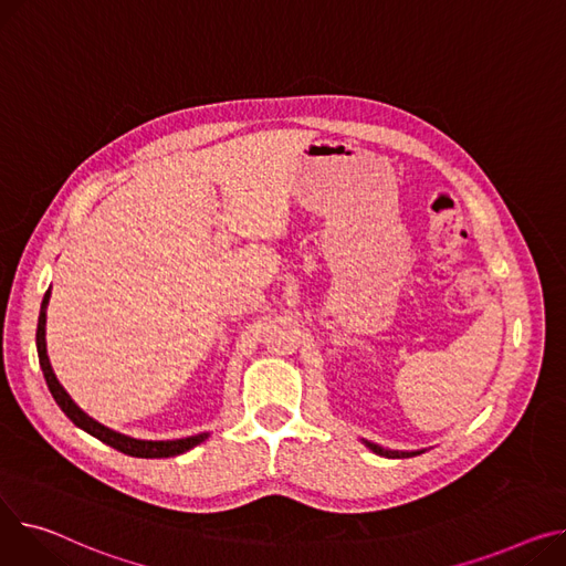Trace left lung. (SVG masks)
<instances>
[{"mask_svg":"<svg viewBox=\"0 0 566 566\" xmlns=\"http://www.w3.org/2000/svg\"><path fill=\"white\" fill-rule=\"evenodd\" d=\"M366 443V448H370L375 455H382V458H413V455H421L423 450H387V448H382V446H378V443H370V441H364Z\"/></svg>","mask_w":566,"mask_h":566,"instance_id":"8db88e82","label":"left lung"}]
</instances>
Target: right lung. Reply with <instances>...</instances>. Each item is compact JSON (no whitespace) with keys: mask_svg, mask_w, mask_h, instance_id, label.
<instances>
[{"mask_svg":"<svg viewBox=\"0 0 566 566\" xmlns=\"http://www.w3.org/2000/svg\"><path fill=\"white\" fill-rule=\"evenodd\" d=\"M52 289V286H50ZM45 293L43 297V305H41V314H38V329H35V348H38V361H41V368H43V375H45V382L50 387V394L54 396L56 405L63 409L65 417L82 428L84 432L93 434L95 439H99L102 443L111 446L120 450V453L125 455H132V458H175V455H181L186 453V450H191L193 446L202 443L209 432H202V434H193V437H184V439H172V441H145V439H134V437H127L123 432H116L111 430L102 423H97L95 419H91L88 413L74 402L67 391L61 387V382L56 380V375L52 370V364H50V357H48V344H45V323H48V305H50V291Z\"/></svg>","mask_w":566,"mask_h":566,"instance_id":"obj_1","label":"right lung"}]
</instances>
